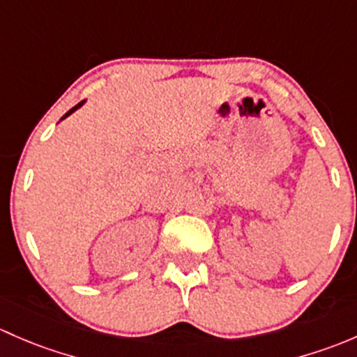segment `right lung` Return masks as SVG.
Instances as JSON below:
<instances>
[{
  "mask_svg": "<svg viewBox=\"0 0 357 357\" xmlns=\"http://www.w3.org/2000/svg\"><path fill=\"white\" fill-rule=\"evenodd\" d=\"M82 105H84V101H80V102H79V105H75V106H73V108H72V109H68V112H67V113H65V115H63V116H61V120H63V119H67V116H68V115H72V113H73V112H75V109H79V108H80V106H82Z\"/></svg>",
  "mask_w": 357,
  "mask_h": 357,
  "instance_id": "1",
  "label": "right lung"
}]
</instances>
